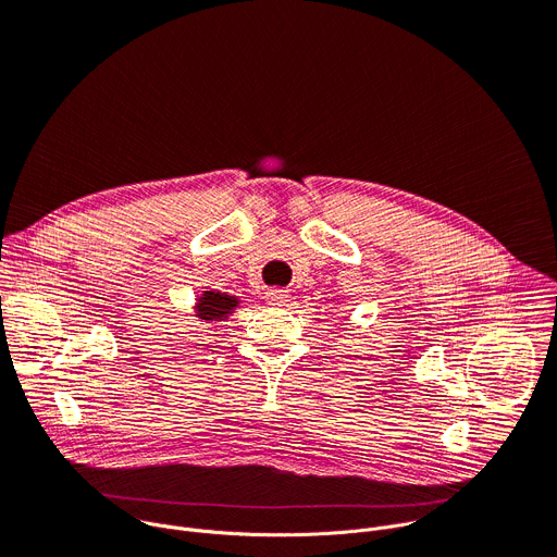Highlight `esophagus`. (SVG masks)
<instances>
[{
    "instance_id": "obj_1",
    "label": "esophagus",
    "mask_w": 557,
    "mask_h": 557,
    "mask_svg": "<svg viewBox=\"0 0 557 557\" xmlns=\"http://www.w3.org/2000/svg\"><path fill=\"white\" fill-rule=\"evenodd\" d=\"M267 301L271 306H286L290 301V293L282 290V288H271V290H267Z\"/></svg>"
}]
</instances>
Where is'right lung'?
Wrapping results in <instances>:
<instances>
[{
	"mask_svg": "<svg viewBox=\"0 0 557 557\" xmlns=\"http://www.w3.org/2000/svg\"><path fill=\"white\" fill-rule=\"evenodd\" d=\"M240 306V297L220 293V290H202L196 299V317L202 324H218L228 320V317L235 312V308Z\"/></svg>",
	"mask_w": 557,
	"mask_h": 557,
	"instance_id": "right-lung-1",
	"label": "right lung"
}]
</instances>
